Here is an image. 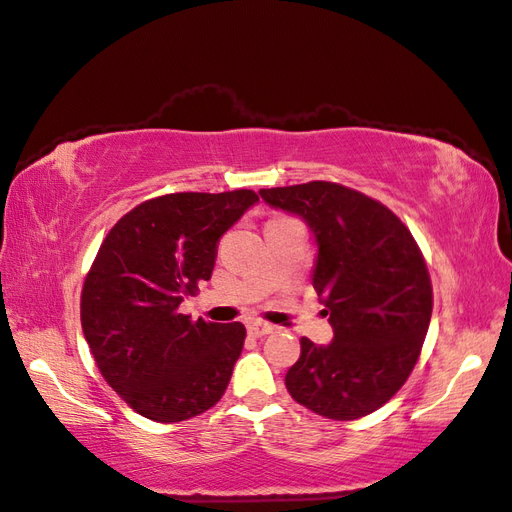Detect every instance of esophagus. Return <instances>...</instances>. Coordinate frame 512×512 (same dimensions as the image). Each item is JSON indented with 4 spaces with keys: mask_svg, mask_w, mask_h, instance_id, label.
I'll return each mask as SVG.
<instances>
[{
    "mask_svg": "<svg viewBox=\"0 0 512 512\" xmlns=\"http://www.w3.org/2000/svg\"><path fill=\"white\" fill-rule=\"evenodd\" d=\"M275 330V325H270L266 321H250L248 323V334L255 336V339H262V336L270 334Z\"/></svg>",
    "mask_w": 512,
    "mask_h": 512,
    "instance_id": "34e87169",
    "label": "esophagus"
}]
</instances>
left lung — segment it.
I'll return each mask as SVG.
<instances>
[{
    "label": "left lung",
    "mask_w": 512,
    "mask_h": 512,
    "mask_svg": "<svg viewBox=\"0 0 512 512\" xmlns=\"http://www.w3.org/2000/svg\"><path fill=\"white\" fill-rule=\"evenodd\" d=\"M259 195L317 237L312 286L334 330L330 345L303 336L286 374L290 396L323 418H363L407 383L429 330L433 288L416 239L385 204L336 182Z\"/></svg>",
    "instance_id": "left-lung-1"
}]
</instances>
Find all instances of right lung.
Masks as SVG:
<instances>
[{"label": "right lung", "instance_id": "right-lung-1", "mask_svg": "<svg viewBox=\"0 0 512 512\" xmlns=\"http://www.w3.org/2000/svg\"><path fill=\"white\" fill-rule=\"evenodd\" d=\"M257 200L250 189L167 193L105 235L83 281L81 325L105 383L140 416L182 422L224 396L246 328L178 308L211 279L217 242Z\"/></svg>", "mask_w": 512, "mask_h": 512}]
</instances>
